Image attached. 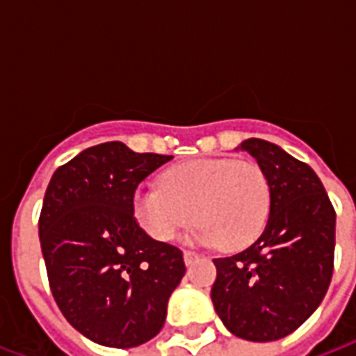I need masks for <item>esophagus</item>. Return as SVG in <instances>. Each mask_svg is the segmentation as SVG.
Listing matches in <instances>:
<instances>
[{
    "label": "esophagus",
    "mask_w": 356,
    "mask_h": 356,
    "mask_svg": "<svg viewBox=\"0 0 356 356\" xmlns=\"http://www.w3.org/2000/svg\"><path fill=\"white\" fill-rule=\"evenodd\" d=\"M183 257H185L186 265H191L194 259H198V257H200V254H196V252H191V250H186L185 254H183Z\"/></svg>",
    "instance_id": "obj_1"
}]
</instances>
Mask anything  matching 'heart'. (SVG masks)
Masks as SVG:
<instances>
[{
    "mask_svg": "<svg viewBox=\"0 0 356 356\" xmlns=\"http://www.w3.org/2000/svg\"><path fill=\"white\" fill-rule=\"evenodd\" d=\"M273 208V185L255 162L196 158L163 171L162 186L140 185L133 213L148 236L170 242L196 221L198 238L242 250L261 236Z\"/></svg>",
    "mask_w": 356,
    "mask_h": 356,
    "instance_id": "obj_1",
    "label": "heart"
}]
</instances>
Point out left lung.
Returning <instances> with one entry per match:
<instances>
[{"instance_id":"obj_1","label":"left lung","mask_w":356,"mask_h":356,"mask_svg":"<svg viewBox=\"0 0 356 356\" xmlns=\"http://www.w3.org/2000/svg\"><path fill=\"white\" fill-rule=\"evenodd\" d=\"M238 148L267 171L273 208L252 246L213 259L211 301L231 334L275 341L298 330L328 291L336 211L318 175L278 145L246 139Z\"/></svg>"}]
</instances>
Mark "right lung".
Listing matches in <instances>:
<instances>
[{
	"label": "right lung",
	"mask_w": 356,
	"mask_h": 356,
	"mask_svg": "<svg viewBox=\"0 0 356 356\" xmlns=\"http://www.w3.org/2000/svg\"><path fill=\"white\" fill-rule=\"evenodd\" d=\"M171 158L102 143L60 165L45 191L40 242L51 291L66 321L95 343H147L185 276L183 252L150 238L133 216L139 183Z\"/></svg>",
	"instance_id": "obj_1"
}]
</instances>
